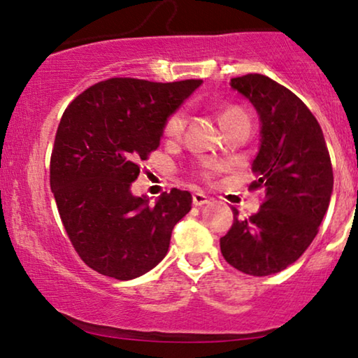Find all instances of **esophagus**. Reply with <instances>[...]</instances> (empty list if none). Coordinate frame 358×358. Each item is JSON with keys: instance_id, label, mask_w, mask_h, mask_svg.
Listing matches in <instances>:
<instances>
[{"instance_id": "obj_1", "label": "esophagus", "mask_w": 358, "mask_h": 358, "mask_svg": "<svg viewBox=\"0 0 358 358\" xmlns=\"http://www.w3.org/2000/svg\"><path fill=\"white\" fill-rule=\"evenodd\" d=\"M192 202H194V205H197V207H202V205L210 202V199L205 194H202V192H195L192 195Z\"/></svg>"}]
</instances>
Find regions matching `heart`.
Segmentation results:
<instances>
[{
    "instance_id": "1",
    "label": "heart",
    "mask_w": 358,
    "mask_h": 358,
    "mask_svg": "<svg viewBox=\"0 0 358 358\" xmlns=\"http://www.w3.org/2000/svg\"><path fill=\"white\" fill-rule=\"evenodd\" d=\"M238 115H248V114L241 109V107H228V109L223 112V122L231 119V117H238ZM185 125H187V110L185 109L174 110L173 114L168 117V120H166L164 135L168 136V138H173V140L180 138L185 130ZM200 174H202L205 179H208L210 176H212V169L210 168L203 169Z\"/></svg>"
}]
</instances>
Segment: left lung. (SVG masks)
<instances>
[{"label": "left lung", "mask_w": 358, "mask_h": 358, "mask_svg": "<svg viewBox=\"0 0 358 358\" xmlns=\"http://www.w3.org/2000/svg\"><path fill=\"white\" fill-rule=\"evenodd\" d=\"M229 86L251 101L261 119V148L252 163L266 197L257 213L234 222L220 238L229 266L264 277L287 268L320 231L334 185L324 135L300 97L271 78L251 73Z\"/></svg>", "instance_id": "1"}]
</instances>
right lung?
<instances>
[{"label":"right lung","instance_id":"obj_1","mask_svg":"<svg viewBox=\"0 0 358 358\" xmlns=\"http://www.w3.org/2000/svg\"><path fill=\"white\" fill-rule=\"evenodd\" d=\"M202 80L153 83L110 78L87 87L63 112L50 158V187L68 238L86 266L131 280L163 261L187 190L155 205L130 185L159 146L168 117Z\"/></svg>","mask_w":358,"mask_h":358}]
</instances>
